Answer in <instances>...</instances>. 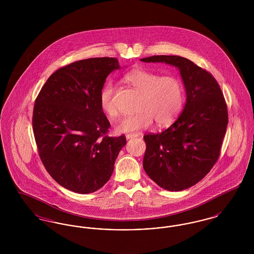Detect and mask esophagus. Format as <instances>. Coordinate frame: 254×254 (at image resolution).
Returning <instances> with one entry per match:
<instances>
[{"label":"esophagus","instance_id":"obj_1","mask_svg":"<svg viewBox=\"0 0 254 254\" xmlns=\"http://www.w3.org/2000/svg\"><path fill=\"white\" fill-rule=\"evenodd\" d=\"M127 139L129 140V139H134V138H137L138 137V134H134V133H129V134H127Z\"/></svg>","mask_w":254,"mask_h":254}]
</instances>
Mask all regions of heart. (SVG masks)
I'll return each mask as SVG.
<instances>
[{
	"label": "heart",
	"mask_w": 254,
	"mask_h": 254,
	"mask_svg": "<svg viewBox=\"0 0 254 254\" xmlns=\"http://www.w3.org/2000/svg\"><path fill=\"white\" fill-rule=\"evenodd\" d=\"M124 80L140 93L137 113L127 116L119 123L121 132H134L147 128L153 121L159 127H167L177 119L185 104V89L181 80L174 75L161 76L159 73L138 67L128 71ZM102 110L114 119L118 116L115 104V86L108 83L100 91Z\"/></svg>",
	"instance_id": "heart-1"
}]
</instances>
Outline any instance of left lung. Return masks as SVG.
I'll return each instance as SVG.
<instances>
[{"label": "left lung", "mask_w": 254, "mask_h": 254, "mask_svg": "<svg viewBox=\"0 0 254 254\" xmlns=\"http://www.w3.org/2000/svg\"><path fill=\"white\" fill-rule=\"evenodd\" d=\"M141 61L177 66L186 87L179 118L163 132L144 136L146 174L161 188L180 191L201 181L216 164L229 123L228 106L212 74L193 62L174 55Z\"/></svg>", "instance_id": "obj_1"}]
</instances>
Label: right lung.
<instances>
[{"mask_svg":"<svg viewBox=\"0 0 254 254\" xmlns=\"http://www.w3.org/2000/svg\"><path fill=\"white\" fill-rule=\"evenodd\" d=\"M117 58L76 61L50 75L34 104L32 128L39 156L62 187L91 193L109 181L126 136L109 137L99 96Z\"/></svg>","mask_w":254,"mask_h":254,"instance_id":"obj_1","label":"right lung"}]
</instances>
